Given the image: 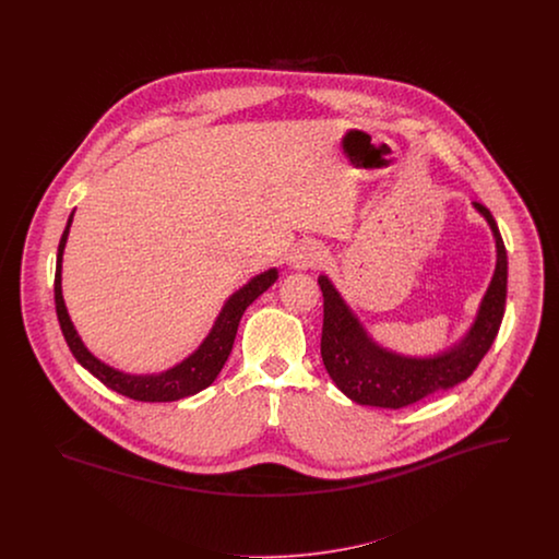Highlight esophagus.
<instances>
[{"label":"esophagus","mask_w":559,"mask_h":559,"mask_svg":"<svg viewBox=\"0 0 559 559\" xmlns=\"http://www.w3.org/2000/svg\"><path fill=\"white\" fill-rule=\"evenodd\" d=\"M324 262V249L317 240H301L292 253V266L299 270L319 267Z\"/></svg>","instance_id":"obj_1"}]
</instances>
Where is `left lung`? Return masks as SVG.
I'll list each match as a JSON object with an SVG mask.
<instances>
[{
    "instance_id": "left-lung-1",
    "label": "left lung",
    "mask_w": 559,
    "mask_h": 559,
    "mask_svg": "<svg viewBox=\"0 0 559 559\" xmlns=\"http://www.w3.org/2000/svg\"><path fill=\"white\" fill-rule=\"evenodd\" d=\"M474 205L492 228L497 240V267L472 331L459 346L440 356L404 358L374 346L331 281L320 276L324 308L320 356L324 369L347 399L379 408H402L433 392L449 390L478 369L506 314L507 251L492 213L481 203Z\"/></svg>"
}]
</instances>
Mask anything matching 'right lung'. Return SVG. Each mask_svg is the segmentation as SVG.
<instances>
[{"label": "right lung", "mask_w": 559, "mask_h": 559, "mask_svg": "<svg viewBox=\"0 0 559 559\" xmlns=\"http://www.w3.org/2000/svg\"><path fill=\"white\" fill-rule=\"evenodd\" d=\"M71 222H73V213L69 215L67 228H64L60 242H58L56 274H53V301H56V314H58L62 335H64L67 344L71 347V352L78 358L81 367H85L96 379H100L107 388L115 390L117 394L140 400V402H174V400L192 396V394L205 390L207 385H212L213 379L217 377V372L222 371L224 362L230 356L242 312L247 310V306L258 295L266 292L267 287L276 281V276H278L276 270H267L264 274L255 276L251 283H247L242 289H239L226 301V306L215 320L207 340L201 344V347L192 356H188L185 362H180L174 369L160 372V374H144V377L126 374V372L115 371V369L107 367L105 362L96 360L83 347L80 337H78V331L73 329V322L67 314V308H64V301H62V289H60V266H62V251H64V242L69 237Z\"/></svg>", "instance_id": "1"}]
</instances>
